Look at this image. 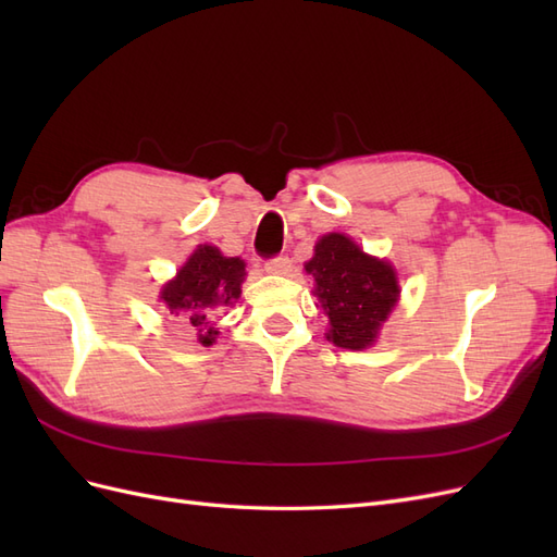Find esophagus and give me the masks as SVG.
I'll use <instances>...</instances> for the list:
<instances>
[{
    "label": "esophagus",
    "instance_id": "1",
    "mask_svg": "<svg viewBox=\"0 0 557 557\" xmlns=\"http://www.w3.org/2000/svg\"><path fill=\"white\" fill-rule=\"evenodd\" d=\"M290 269H293V260L288 256H276V258H269L264 262V272L267 274L285 276V274H290Z\"/></svg>",
    "mask_w": 557,
    "mask_h": 557
}]
</instances>
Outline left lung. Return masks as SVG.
I'll return each instance as SVG.
<instances>
[{"instance_id":"1","label":"left lung","mask_w":557,"mask_h":557,"mask_svg":"<svg viewBox=\"0 0 557 557\" xmlns=\"http://www.w3.org/2000/svg\"><path fill=\"white\" fill-rule=\"evenodd\" d=\"M305 269L315 278V295L330 315L327 339L350 350L372 346L399 297L395 269L336 232L315 244Z\"/></svg>"}]
</instances>
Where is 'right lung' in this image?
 <instances>
[{
    "label": "right lung",
    "instance_id": "obj_1",
    "mask_svg": "<svg viewBox=\"0 0 557 557\" xmlns=\"http://www.w3.org/2000/svg\"><path fill=\"white\" fill-rule=\"evenodd\" d=\"M244 276V260L225 258L213 246H199L178 269L176 278L164 285L160 299L174 318L195 327L199 344L211 346L218 334V330L211 327V315L239 299Z\"/></svg>",
    "mask_w": 557,
    "mask_h": 557
}]
</instances>
